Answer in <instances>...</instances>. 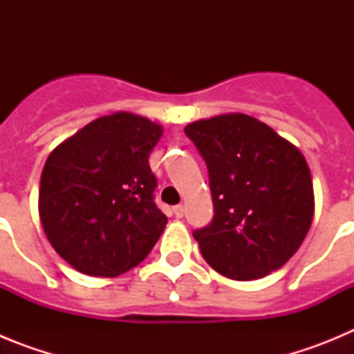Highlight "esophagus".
Masks as SVG:
<instances>
[{"mask_svg": "<svg viewBox=\"0 0 354 354\" xmlns=\"http://www.w3.org/2000/svg\"><path fill=\"white\" fill-rule=\"evenodd\" d=\"M174 214H175V218H183V216H184V207H183V205H175V207H174Z\"/></svg>", "mask_w": 354, "mask_h": 354, "instance_id": "34e87169", "label": "esophagus"}]
</instances>
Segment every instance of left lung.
Here are the masks:
<instances>
[{"label": "left lung", "mask_w": 354, "mask_h": 354, "mask_svg": "<svg viewBox=\"0 0 354 354\" xmlns=\"http://www.w3.org/2000/svg\"><path fill=\"white\" fill-rule=\"evenodd\" d=\"M184 133L209 168L214 218L193 232L205 262L237 282L282 268L314 218V186L301 150L245 113L200 118Z\"/></svg>", "instance_id": "left-lung-1"}]
</instances>
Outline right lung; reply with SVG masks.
Wrapping results in <instances>:
<instances>
[{
	"label": "right lung",
	"mask_w": 354,
	"mask_h": 354,
	"mask_svg": "<svg viewBox=\"0 0 354 354\" xmlns=\"http://www.w3.org/2000/svg\"><path fill=\"white\" fill-rule=\"evenodd\" d=\"M162 126L129 111L104 115L56 145L44 165L39 216L62 259L115 278L158 243L167 216L154 204L149 156Z\"/></svg>",
	"instance_id": "right-lung-1"
}]
</instances>
